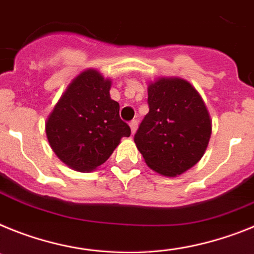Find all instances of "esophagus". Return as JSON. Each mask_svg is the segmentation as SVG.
I'll return each instance as SVG.
<instances>
[{
    "label": "esophagus",
    "mask_w": 254,
    "mask_h": 254,
    "mask_svg": "<svg viewBox=\"0 0 254 254\" xmlns=\"http://www.w3.org/2000/svg\"><path fill=\"white\" fill-rule=\"evenodd\" d=\"M130 129H131V134H135L136 129H138V121L136 120H133V121H130Z\"/></svg>",
    "instance_id": "obj_1"
}]
</instances>
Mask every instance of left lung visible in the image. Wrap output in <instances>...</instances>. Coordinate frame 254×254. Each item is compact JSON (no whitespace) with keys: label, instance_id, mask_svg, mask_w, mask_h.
<instances>
[{"label":"left lung","instance_id":"obj_1","mask_svg":"<svg viewBox=\"0 0 254 254\" xmlns=\"http://www.w3.org/2000/svg\"><path fill=\"white\" fill-rule=\"evenodd\" d=\"M149 112L134 135L145 164L164 176H178L206 152L212 121L200 94L180 78L148 85Z\"/></svg>","mask_w":254,"mask_h":254}]
</instances>
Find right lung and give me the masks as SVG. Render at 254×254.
Returning <instances> with one entry per match:
<instances>
[{
  "mask_svg": "<svg viewBox=\"0 0 254 254\" xmlns=\"http://www.w3.org/2000/svg\"><path fill=\"white\" fill-rule=\"evenodd\" d=\"M111 80L94 69L80 72L66 88L46 123L56 156L75 171L88 173L105 164L130 135L120 106L110 97Z\"/></svg>",
  "mask_w": 254,
  "mask_h": 254,
  "instance_id": "add662e5",
  "label": "right lung"
}]
</instances>
